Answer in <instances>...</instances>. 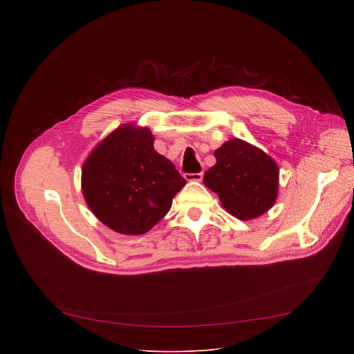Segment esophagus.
Listing matches in <instances>:
<instances>
[{
	"label": "esophagus",
	"mask_w": 354,
	"mask_h": 354,
	"mask_svg": "<svg viewBox=\"0 0 354 354\" xmlns=\"http://www.w3.org/2000/svg\"><path fill=\"white\" fill-rule=\"evenodd\" d=\"M185 179L187 182H201L203 179V172H198V174H186Z\"/></svg>",
	"instance_id": "1"
}]
</instances>
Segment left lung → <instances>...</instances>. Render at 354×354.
<instances>
[{"label": "left lung", "instance_id": "8db88e82", "mask_svg": "<svg viewBox=\"0 0 354 354\" xmlns=\"http://www.w3.org/2000/svg\"><path fill=\"white\" fill-rule=\"evenodd\" d=\"M216 165L205 172V185L217 193L223 207L239 220L268 213L279 196V167L265 151L231 138L214 151Z\"/></svg>", "mask_w": 354, "mask_h": 354}]
</instances>
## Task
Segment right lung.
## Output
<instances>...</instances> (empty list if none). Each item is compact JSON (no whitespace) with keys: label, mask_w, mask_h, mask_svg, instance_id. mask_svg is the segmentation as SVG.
<instances>
[{"label":"right lung","mask_w":354,"mask_h":354,"mask_svg":"<svg viewBox=\"0 0 354 354\" xmlns=\"http://www.w3.org/2000/svg\"><path fill=\"white\" fill-rule=\"evenodd\" d=\"M185 185L175 165L154 149L151 130L136 124H123L97 142L81 171V189L91 212L126 235L153 228Z\"/></svg>","instance_id":"obj_1"}]
</instances>
